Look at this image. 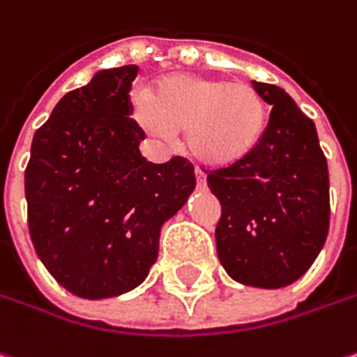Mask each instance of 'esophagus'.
<instances>
[{"label": "esophagus", "mask_w": 357, "mask_h": 357, "mask_svg": "<svg viewBox=\"0 0 357 357\" xmlns=\"http://www.w3.org/2000/svg\"><path fill=\"white\" fill-rule=\"evenodd\" d=\"M195 181H197V188H206V176L199 167H195Z\"/></svg>", "instance_id": "esophagus-1"}]
</instances>
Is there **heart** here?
<instances>
[{"label": "heart", "mask_w": 357, "mask_h": 357, "mask_svg": "<svg viewBox=\"0 0 357 357\" xmlns=\"http://www.w3.org/2000/svg\"><path fill=\"white\" fill-rule=\"evenodd\" d=\"M133 114L153 139L185 132L195 160L215 167L245 160L268 126V103L252 84L206 75L165 77L151 96L135 93Z\"/></svg>", "instance_id": "heart-1"}]
</instances>
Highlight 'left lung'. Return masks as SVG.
Wrapping results in <instances>:
<instances>
[{
	"mask_svg": "<svg viewBox=\"0 0 357 357\" xmlns=\"http://www.w3.org/2000/svg\"><path fill=\"white\" fill-rule=\"evenodd\" d=\"M271 105L257 148L208 172L222 204L218 257L245 286L284 287L318 257L330 227V176L310 117L282 87L254 82Z\"/></svg>",
	"mask_w": 357,
	"mask_h": 357,
	"instance_id": "obj_1",
	"label": "left lung"
}]
</instances>
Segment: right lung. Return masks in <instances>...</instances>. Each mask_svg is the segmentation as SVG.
Masks as SVG:
<instances>
[{
	"label": "right lung",
	"mask_w": 357,
	"mask_h": 357,
	"mask_svg": "<svg viewBox=\"0 0 357 357\" xmlns=\"http://www.w3.org/2000/svg\"><path fill=\"white\" fill-rule=\"evenodd\" d=\"M137 66L100 71L66 93L31 142L25 167L27 225L57 284L101 300L137 287L160 229L194 192L185 158L146 162L130 100Z\"/></svg>",
	"instance_id": "add662e5"
}]
</instances>
